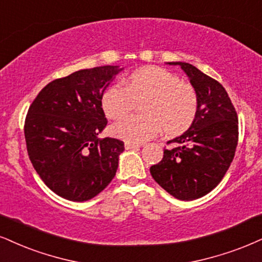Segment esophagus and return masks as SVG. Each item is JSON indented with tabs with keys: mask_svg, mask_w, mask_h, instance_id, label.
<instances>
[{
	"mask_svg": "<svg viewBox=\"0 0 262 262\" xmlns=\"http://www.w3.org/2000/svg\"><path fill=\"white\" fill-rule=\"evenodd\" d=\"M140 147H142V144H140V143H127V142L125 143V149H127V150L137 149V148H140Z\"/></svg>",
	"mask_w": 262,
	"mask_h": 262,
	"instance_id": "esophagus-1",
	"label": "esophagus"
}]
</instances>
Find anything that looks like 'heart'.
I'll list each match as a JSON object with an SVG mask.
<instances>
[{
    "mask_svg": "<svg viewBox=\"0 0 262 262\" xmlns=\"http://www.w3.org/2000/svg\"><path fill=\"white\" fill-rule=\"evenodd\" d=\"M142 99L143 115L116 121L111 127L113 136L127 143H143L163 127L167 136H177L188 130L198 113L195 90L175 74L156 67L131 74L124 86L109 87L102 97V108L109 119H119Z\"/></svg>",
    "mask_w": 262,
    "mask_h": 262,
    "instance_id": "obj_1",
    "label": "heart"
}]
</instances>
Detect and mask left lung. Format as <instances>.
Listing matches in <instances>:
<instances>
[{
    "instance_id": "8db88e82",
    "label": "left lung",
    "mask_w": 262,
    "mask_h": 262,
    "mask_svg": "<svg viewBox=\"0 0 262 262\" xmlns=\"http://www.w3.org/2000/svg\"><path fill=\"white\" fill-rule=\"evenodd\" d=\"M179 66L198 95V113L185 134L167 142L160 163L150 166L158 185L180 200L211 192L227 172L238 143V116L220 82L189 63Z\"/></svg>"
}]
</instances>
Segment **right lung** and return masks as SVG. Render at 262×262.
Masks as SVG:
<instances>
[{"mask_svg": "<svg viewBox=\"0 0 262 262\" xmlns=\"http://www.w3.org/2000/svg\"><path fill=\"white\" fill-rule=\"evenodd\" d=\"M121 70L96 67L53 80L29 108L24 125L29 158L45 185L64 199H92L114 179L124 142L98 135L108 122L103 93Z\"/></svg>", "mask_w": 262, "mask_h": 262, "instance_id": "right-lung-1", "label": "right lung"}]
</instances>
